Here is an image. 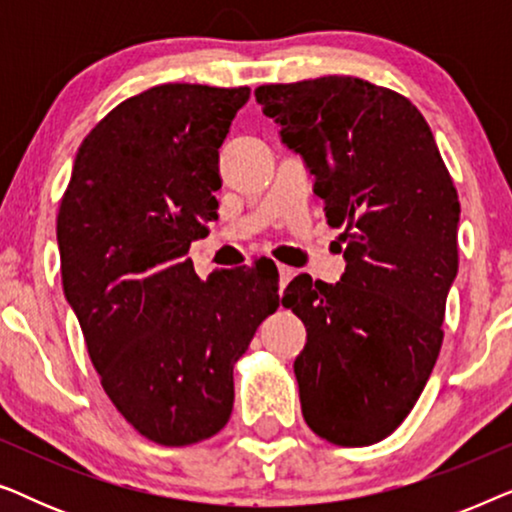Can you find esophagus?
Instances as JSON below:
<instances>
[{
    "label": "esophagus",
    "mask_w": 512,
    "mask_h": 512,
    "mask_svg": "<svg viewBox=\"0 0 512 512\" xmlns=\"http://www.w3.org/2000/svg\"><path fill=\"white\" fill-rule=\"evenodd\" d=\"M277 270H279V284H282V286L289 284L293 275H296V270L289 268V265H277Z\"/></svg>",
    "instance_id": "34e87169"
}]
</instances>
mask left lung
I'll return each mask as SVG.
<instances>
[{"label":"left lung","instance_id":"8db88e82","mask_svg":"<svg viewBox=\"0 0 512 512\" xmlns=\"http://www.w3.org/2000/svg\"><path fill=\"white\" fill-rule=\"evenodd\" d=\"M254 95L314 177L328 226L345 228L340 282L298 275L282 298L307 328L293 361L303 417L328 443H380L408 417L443 345L457 191L429 123L394 90L321 76Z\"/></svg>","mask_w":512,"mask_h":512}]
</instances>
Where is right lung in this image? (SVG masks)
I'll list each match as a JSON object with an SVG mask.
<instances>
[{"label":"right lung","instance_id":"obj_1","mask_svg":"<svg viewBox=\"0 0 512 512\" xmlns=\"http://www.w3.org/2000/svg\"><path fill=\"white\" fill-rule=\"evenodd\" d=\"M249 93L165 83L130 97L83 139L60 202L62 289L90 361L118 412L160 445L226 426L235 361L282 303L275 263L202 282L186 258L219 219V149Z\"/></svg>","mask_w":512,"mask_h":512}]
</instances>
